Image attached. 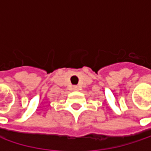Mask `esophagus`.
<instances>
[{
  "label": "esophagus",
  "mask_w": 151,
  "mask_h": 151,
  "mask_svg": "<svg viewBox=\"0 0 151 151\" xmlns=\"http://www.w3.org/2000/svg\"><path fill=\"white\" fill-rule=\"evenodd\" d=\"M73 90H75V91H78V90L79 89V87H78V86H74L73 87Z\"/></svg>",
  "instance_id": "esophagus-1"
}]
</instances>
